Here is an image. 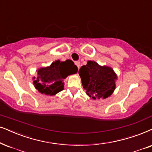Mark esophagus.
<instances>
[{
	"label": "esophagus",
	"instance_id": "34e87169",
	"mask_svg": "<svg viewBox=\"0 0 152 152\" xmlns=\"http://www.w3.org/2000/svg\"><path fill=\"white\" fill-rule=\"evenodd\" d=\"M75 65H76L77 66L78 69L80 68V61H76L75 63Z\"/></svg>",
	"mask_w": 152,
	"mask_h": 152
}]
</instances>
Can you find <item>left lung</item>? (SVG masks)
Here are the masks:
<instances>
[{
	"label": "left lung",
	"instance_id": "left-lung-1",
	"mask_svg": "<svg viewBox=\"0 0 152 152\" xmlns=\"http://www.w3.org/2000/svg\"><path fill=\"white\" fill-rule=\"evenodd\" d=\"M79 75L86 94L94 100L105 99L115 89L117 76L110 67L101 66L95 61H88L86 66L81 67Z\"/></svg>",
	"mask_w": 152,
	"mask_h": 152
}]
</instances>
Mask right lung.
Listing matches in <instances>:
<instances>
[{
    "label": "right lung",
    "instance_id": "right-lung-1",
    "mask_svg": "<svg viewBox=\"0 0 152 152\" xmlns=\"http://www.w3.org/2000/svg\"><path fill=\"white\" fill-rule=\"evenodd\" d=\"M78 68L71 60L56 61L50 66L37 70V77H33V84L41 94L53 96L64 89V79L69 75L75 74Z\"/></svg>",
    "mask_w": 152,
    "mask_h": 152
}]
</instances>
